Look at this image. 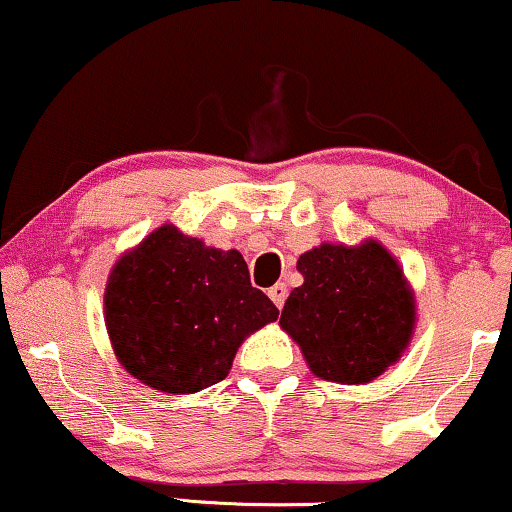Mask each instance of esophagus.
I'll return each instance as SVG.
<instances>
[{"instance_id":"34e87169","label":"esophagus","mask_w":512,"mask_h":512,"mask_svg":"<svg viewBox=\"0 0 512 512\" xmlns=\"http://www.w3.org/2000/svg\"><path fill=\"white\" fill-rule=\"evenodd\" d=\"M268 296H270V301L277 305V308H282L284 301H287V287H284L282 282L275 284V287L268 289Z\"/></svg>"}]
</instances>
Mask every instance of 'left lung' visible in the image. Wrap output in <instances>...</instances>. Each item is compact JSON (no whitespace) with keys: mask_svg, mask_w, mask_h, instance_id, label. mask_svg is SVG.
I'll use <instances>...</instances> for the list:
<instances>
[{"mask_svg":"<svg viewBox=\"0 0 512 512\" xmlns=\"http://www.w3.org/2000/svg\"><path fill=\"white\" fill-rule=\"evenodd\" d=\"M296 270L303 284L284 303L280 327L317 378L364 386L400 362L416 329V298L381 242H322Z\"/></svg>","mask_w":512,"mask_h":512,"instance_id":"8db88e82","label":"left lung"}]
</instances>
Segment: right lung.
<instances>
[{
    "label": "right lung",
    "mask_w": 512,
    "mask_h": 512,
    "mask_svg": "<svg viewBox=\"0 0 512 512\" xmlns=\"http://www.w3.org/2000/svg\"><path fill=\"white\" fill-rule=\"evenodd\" d=\"M103 315L126 374L159 393L190 395L223 381L237 348L280 310L251 287L240 251L164 223L112 265Z\"/></svg>",
    "instance_id": "right-lung-1"
}]
</instances>
